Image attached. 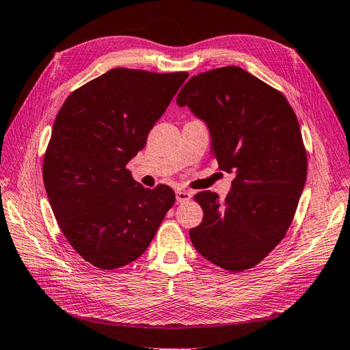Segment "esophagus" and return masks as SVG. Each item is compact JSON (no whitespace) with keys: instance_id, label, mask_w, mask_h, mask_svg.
<instances>
[{"instance_id":"esophagus-1","label":"esophagus","mask_w":350,"mask_h":350,"mask_svg":"<svg viewBox=\"0 0 350 350\" xmlns=\"http://www.w3.org/2000/svg\"><path fill=\"white\" fill-rule=\"evenodd\" d=\"M175 194H176V202H178V203H187V202H190L191 197H193V193L187 191V190H176Z\"/></svg>"}]
</instances>
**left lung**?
Returning a JSON list of instances; mask_svg holds the SVG:
<instances>
[{"instance_id": "obj_1", "label": "left lung", "mask_w": 350, "mask_h": 350, "mask_svg": "<svg viewBox=\"0 0 350 350\" xmlns=\"http://www.w3.org/2000/svg\"><path fill=\"white\" fill-rule=\"evenodd\" d=\"M206 122L212 157L234 172L221 202L202 191L203 221L190 230L196 250L216 267H256L284 239L304 191L308 157L295 110L282 94L237 66L190 78L176 97Z\"/></svg>"}]
</instances>
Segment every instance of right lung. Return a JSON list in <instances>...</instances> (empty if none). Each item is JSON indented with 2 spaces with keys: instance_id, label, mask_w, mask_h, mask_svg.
Masks as SVG:
<instances>
[{
  "instance_id": "obj_1",
  "label": "right lung",
  "mask_w": 350,
  "mask_h": 350,
  "mask_svg": "<svg viewBox=\"0 0 350 350\" xmlns=\"http://www.w3.org/2000/svg\"><path fill=\"white\" fill-rule=\"evenodd\" d=\"M187 78L111 69L75 90L55 116L44 154L45 191L66 240L96 268L138 259L175 203L171 187L144 188L126 163Z\"/></svg>"
}]
</instances>
